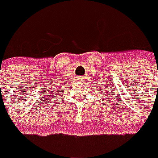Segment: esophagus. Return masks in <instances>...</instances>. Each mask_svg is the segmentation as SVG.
<instances>
[{"label": "esophagus", "instance_id": "1", "mask_svg": "<svg viewBox=\"0 0 158 158\" xmlns=\"http://www.w3.org/2000/svg\"><path fill=\"white\" fill-rule=\"evenodd\" d=\"M82 79V77H79V79Z\"/></svg>", "mask_w": 158, "mask_h": 158}]
</instances>
